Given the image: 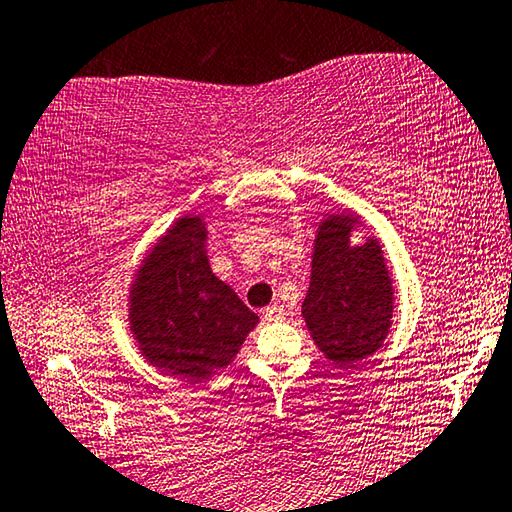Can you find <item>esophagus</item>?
<instances>
[{"instance_id":"34e87169","label":"esophagus","mask_w":512,"mask_h":512,"mask_svg":"<svg viewBox=\"0 0 512 512\" xmlns=\"http://www.w3.org/2000/svg\"><path fill=\"white\" fill-rule=\"evenodd\" d=\"M263 318L267 322L281 320L283 318V306L281 304H270V306H267V309H263Z\"/></svg>"}]
</instances>
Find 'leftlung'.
<instances>
[{
  "mask_svg": "<svg viewBox=\"0 0 512 512\" xmlns=\"http://www.w3.org/2000/svg\"><path fill=\"white\" fill-rule=\"evenodd\" d=\"M357 217L322 219L302 316L322 355L348 368L380 350L393 318V286L375 238L350 245Z\"/></svg>",
  "mask_w": 512,
  "mask_h": 512,
  "instance_id": "obj_1",
  "label": "left lung"
}]
</instances>
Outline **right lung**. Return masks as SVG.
<instances>
[{
  "instance_id": "add662e5",
  "label": "right lung",
  "mask_w": 512,
  "mask_h": 512,
  "mask_svg": "<svg viewBox=\"0 0 512 512\" xmlns=\"http://www.w3.org/2000/svg\"><path fill=\"white\" fill-rule=\"evenodd\" d=\"M206 238L201 215L180 217L141 261L130 290V332L141 355L185 382L229 366L258 322L212 274Z\"/></svg>"
}]
</instances>
